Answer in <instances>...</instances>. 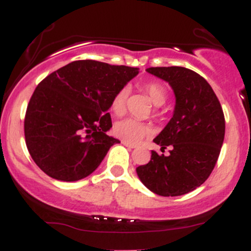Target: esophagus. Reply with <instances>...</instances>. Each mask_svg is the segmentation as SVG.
Returning a JSON list of instances; mask_svg holds the SVG:
<instances>
[{
  "label": "esophagus",
  "instance_id": "1",
  "mask_svg": "<svg viewBox=\"0 0 251 251\" xmlns=\"http://www.w3.org/2000/svg\"><path fill=\"white\" fill-rule=\"evenodd\" d=\"M122 144H123L124 146H126V148L129 149V150H132V149H135V146H134V145H132V144H128V143L124 142V140H123V142H122Z\"/></svg>",
  "mask_w": 251,
  "mask_h": 251
}]
</instances>
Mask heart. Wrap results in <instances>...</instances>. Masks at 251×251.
<instances>
[{
  "mask_svg": "<svg viewBox=\"0 0 251 251\" xmlns=\"http://www.w3.org/2000/svg\"><path fill=\"white\" fill-rule=\"evenodd\" d=\"M139 87L151 102L155 106H162L165 102L166 98H168V91H166L165 86L163 83L158 81H146L140 83ZM128 88L122 87L118 89L111 100V111L113 112L116 116H123L126 112V106H127V99H128ZM114 134L118 138L124 140V142L128 144H137L144 138L148 137L151 133V128L149 127L146 124L138 122L135 119H127L119 120L114 124L113 127Z\"/></svg>",
  "mask_w": 251,
  "mask_h": 251,
  "instance_id": "1",
  "label": "heart"
}]
</instances>
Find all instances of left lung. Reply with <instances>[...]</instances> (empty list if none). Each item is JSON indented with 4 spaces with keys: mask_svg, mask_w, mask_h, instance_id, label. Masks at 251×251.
Wrapping results in <instances>:
<instances>
[{
    "mask_svg": "<svg viewBox=\"0 0 251 251\" xmlns=\"http://www.w3.org/2000/svg\"><path fill=\"white\" fill-rule=\"evenodd\" d=\"M149 73L171 85L174 117L153 142L170 154L151 152V160L137 168L146 188L159 196H180L201 186L217 163L226 133L220 100L208 81L189 68L151 67Z\"/></svg>",
    "mask_w": 251,
    "mask_h": 251,
    "instance_id": "left-lung-1",
    "label": "left lung"
}]
</instances>
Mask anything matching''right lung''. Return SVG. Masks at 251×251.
<instances>
[{
	"label": "right lung",
	"mask_w": 251,
	"mask_h": 251,
	"mask_svg": "<svg viewBox=\"0 0 251 251\" xmlns=\"http://www.w3.org/2000/svg\"><path fill=\"white\" fill-rule=\"evenodd\" d=\"M138 68L77 60L46 76L34 91L25 116L29 154L51 178L74 181L96 170L114 144L111 100Z\"/></svg>",
	"instance_id": "obj_1"
}]
</instances>
